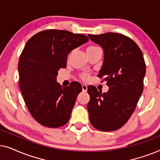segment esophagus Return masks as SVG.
Here are the masks:
<instances>
[{
  "label": "esophagus",
  "mask_w": 160,
  "mask_h": 160,
  "mask_svg": "<svg viewBox=\"0 0 160 160\" xmlns=\"http://www.w3.org/2000/svg\"><path fill=\"white\" fill-rule=\"evenodd\" d=\"M82 91L84 92H87V86L86 84H82Z\"/></svg>",
  "instance_id": "esophagus-1"
}]
</instances>
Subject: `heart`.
<instances>
[{
  "mask_svg": "<svg viewBox=\"0 0 160 160\" xmlns=\"http://www.w3.org/2000/svg\"><path fill=\"white\" fill-rule=\"evenodd\" d=\"M99 49V48L97 47H95V46H89V47H88L87 48V53H90V52H94L95 51V50H97ZM82 78H83V79L85 80V81H87L89 79V78H90V76H89V73H83L82 75Z\"/></svg>",
  "mask_w": 160,
  "mask_h": 160,
  "instance_id": "b5f03b06",
  "label": "heart"
}]
</instances>
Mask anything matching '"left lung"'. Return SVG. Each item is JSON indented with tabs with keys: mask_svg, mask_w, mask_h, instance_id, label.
I'll return each mask as SVG.
<instances>
[{
	"mask_svg": "<svg viewBox=\"0 0 160 160\" xmlns=\"http://www.w3.org/2000/svg\"><path fill=\"white\" fill-rule=\"evenodd\" d=\"M88 37L103 49L98 76H106L109 87L103 93L95 87H87L89 121L100 131L118 130L130 119L143 93L146 74L143 53L136 43L124 35L107 32Z\"/></svg>",
	"mask_w": 160,
	"mask_h": 160,
	"instance_id": "1",
	"label": "left lung"
}]
</instances>
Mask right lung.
<instances>
[{"mask_svg": "<svg viewBox=\"0 0 160 160\" xmlns=\"http://www.w3.org/2000/svg\"><path fill=\"white\" fill-rule=\"evenodd\" d=\"M88 41L82 34L48 30L26 43L18 64L19 88L30 114L39 124L55 128L68 122L82 87L72 82L63 88L57 76L59 69L66 67L70 52Z\"/></svg>", "mask_w": 160, "mask_h": 160, "instance_id": "right-lung-1", "label": "right lung"}]
</instances>
